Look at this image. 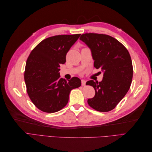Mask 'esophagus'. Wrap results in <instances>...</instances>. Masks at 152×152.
I'll return each mask as SVG.
<instances>
[{
  "mask_svg": "<svg viewBox=\"0 0 152 152\" xmlns=\"http://www.w3.org/2000/svg\"><path fill=\"white\" fill-rule=\"evenodd\" d=\"M86 80H81V83H82V86H84L85 85H86Z\"/></svg>",
  "mask_w": 152,
  "mask_h": 152,
  "instance_id": "obj_1",
  "label": "esophagus"
}]
</instances>
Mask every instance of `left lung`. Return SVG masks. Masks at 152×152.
<instances>
[{
	"label": "left lung",
	"instance_id": "left-lung-1",
	"mask_svg": "<svg viewBox=\"0 0 152 152\" xmlns=\"http://www.w3.org/2000/svg\"><path fill=\"white\" fill-rule=\"evenodd\" d=\"M80 39L91 49L94 68L103 72L102 82H87L96 92L87 103L98 112L111 111L130 88L133 68L129 53L118 40L108 35L84 34Z\"/></svg>",
	"mask_w": 152,
	"mask_h": 152
}]
</instances>
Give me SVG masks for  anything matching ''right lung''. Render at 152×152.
Here are the masks:
<instances>
[{"mask_svg":"<svg viewBox=\"0 0 152 152\" xmlns=\"http://www.w3.org/2000/svg\"><path fill=\"white\" fill-rule=\"evenodd\" d=\"M81 34L61 35L43 40L31 50L27 59L25 82L30 99L35 107L46 113H54L65 107L73 89L81 86L73 77L66 80L60 77V64Z\"/></svg>","mask_w":152,"mask_h":152,"instance_id":"right-lung-1","label":"right lung"}]
</instances>
